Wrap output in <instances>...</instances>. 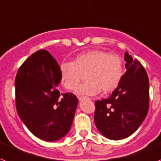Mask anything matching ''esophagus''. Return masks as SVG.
Wrapping results in <instances>:
<instances>
[{
	"mask_svg": "<svg viewBox=\"0 0 161 161\" xmlns=\"http://www.w3.org/2000/svg\"><path fill=\"white\" fill-rule=\"evenodd\" d=\"M86 99H90V98L86 97V96H80V97H79V101H82V100H86Z\"/></svg>",
	"mask_w": 161,
	"mask_h": 161,
	"instance_id": "1",
	"label": "esophagus"
}]
</instances>
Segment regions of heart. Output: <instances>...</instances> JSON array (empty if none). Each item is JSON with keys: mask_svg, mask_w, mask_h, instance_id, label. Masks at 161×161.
<instances>
[{"mask_svg": "<svg viewBox=\"0 0 161 161\" xmlns=\"http://www.w3.org/2000/svg\"><path fill=\"white\" fill-rule=\"evenodd\" d=\"M86 82L78 87L82 75ZM124 75V64L119 56L103 50H89L78 54L72 62L60 65L61 82L68 90H75L77 95L94 96L113 92Z\"/></svg>", "mask_w": 161, "mask_h": 161, "instance_id": "1", "label": "heart"}]
</instances>
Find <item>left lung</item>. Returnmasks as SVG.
Here are the masks:
<instances>
[{
    "label": "left lung",
    "mask_w": 161,
    "mask_h": 161,
    "mask_svg": "<svg viewBox=\"0 0 161 161\" xmlns=\"http://www.w3.org/2000/svg\"><path fill=\"white\" fill-rule=\"evenodd\" d=\"M126 71L109 97L95 103L94 121L106 138L120 140L131 135L149 109V79L142 64L125 53Z\"/></svg>",
    "instance_id": "1"
}]
</instances>
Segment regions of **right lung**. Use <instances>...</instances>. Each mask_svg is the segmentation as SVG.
<instances>
[{"mask_svg":"<svg viewBox=\"0 0 161 161\" xmlns=\"http://www.w3.org/2000/svg\"><path fill=\"white\" fill-rule=\"evenodd\" d=\"M60 66L44 49L23 62L15 79V101L20 119L37 138L57 141L69 132L79 100L60 93Z\"/></svg>","mask_w":161,"mask_h":161,"instance_id":"obj_1","label":"right lung"}]
</instances>
